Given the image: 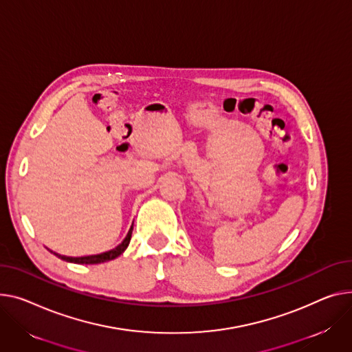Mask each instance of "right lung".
<instances>
[{
  "label": "right lung",
  "mask_w": 352,
  "mask_h": 352,
  "mask_svg": "<svg viewBox=\"0 0 352 352\" xmlns=\"http://www.w3.org/2000/svg\"><path fill=\"white\" fill-rule=\"evenodd\" d=\"M131 232H133V226L129 229L126 238L123 239L122 243L117 245L114 249L103 252L100 254H91V256H82V257H69V256H60L58 254L62 261L65 262H70V263H78V265H99V263H104L109 261L116 259L117 256H120L129 246L130 239H131Z\"/></svg>",
  "instance_id": "right-lung-1"
}]
</instances>
